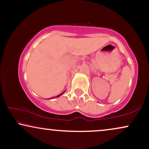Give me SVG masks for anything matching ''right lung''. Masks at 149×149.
<instances>
[{
    "label": "right lung",
    "mask_w": 149,
    "mask_h": 149,
    "mask_svg": "<svg viewBox=\"0 0 149 149\" xmlns=\"http://www.w3.org/2000/svg\"><path fill=\"white\" fill-rule=\"evenodd\" d=\"M64 92H65V91H64V92H62V93H60V95H57V96H56V97H60V95H62V94H63V93H64Z\"/></svg>",
    "instance_id": "obj_1"
}]
</instances>
